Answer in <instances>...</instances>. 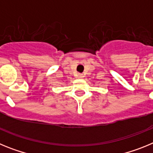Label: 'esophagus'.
<instances>
[{
    "instance_id": "esophagus-1",
    "label": "esophagus",
    "mask_w": 153,
    "mask_h": 153,
    "mask_svg": "<svg viewBox=\"0 0 153 153\" xmlns=\"http://www.w3.org/2000/svg\"><path fill=\"white\" fill-rule=\"evenodd\" d=\"M77 76L79 78H83V75L82 74H78V75H77Z\"/></svg>"
}]
</instances>
